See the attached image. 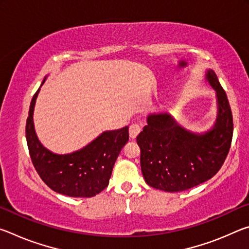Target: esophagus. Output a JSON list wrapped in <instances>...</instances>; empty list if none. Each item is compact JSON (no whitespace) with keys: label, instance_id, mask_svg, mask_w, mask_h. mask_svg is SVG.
Segmentation results:
<instances>
[{"label":"esophagus","instance_id":"obj_1","mask_svg":"<svg viewBox=\"0 0 249 249\" xmlns=\"http://www.w3.org/2000/svg\"><path fill=\"white\" fill-rule=\"evenodd\" d=\"M141 133V126L138 124H132L129 126V137L132 140H135L137 137V135Z\"/></svg>","mask_w":249,"mask_h":249}]
</instances>
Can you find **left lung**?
<instances>
[{
    "label": "left lung",
    "instance_id": "8db88e82",
    "mask_svg": "<svg viewBox=\"0 0 249 249\" xmlns=\"http://www.w3.org/2000/svg\"><path fill=\"white\" fill-rule=\"evenodd\" d=\"M205 81L215 91L216 119L204 132L183 127L170 113L147 115L137 136L141 168L146 183L159 190L179 192L212 178L221 169L233 137V116L215 72L206 69Z\"/></svg>",
    "mask_w": 249,
    "mask_h": 249
}]
</instances>
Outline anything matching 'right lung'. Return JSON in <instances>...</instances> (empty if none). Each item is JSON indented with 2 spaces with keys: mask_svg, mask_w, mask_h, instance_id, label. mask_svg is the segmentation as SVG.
Segmentation results:
<instances>
[{
  "mask_svg": "<svg viewBox=\"0 0 249 249\" xmlns=\"http://www.w3.org/2000/svg\"><path fill=\"white\" fill-rule=\"evenodd\" d=\"M33 96L26 122V141L33 165L41 180L54 192L73 197H91L108 185L113 167L128 142V126L105 130L82 148L56 154L41 144L34 124V109L40 88Z\"/></svg>",
  "mask_w": 249,
  "mask_h": 249,
  "instance_id": "right-lung-1",
  "label": "right lung"
}]
</instances>
